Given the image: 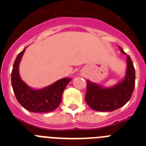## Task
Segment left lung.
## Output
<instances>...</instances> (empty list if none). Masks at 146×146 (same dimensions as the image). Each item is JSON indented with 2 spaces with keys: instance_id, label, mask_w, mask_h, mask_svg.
Instances as JSON below:
<instances>
[{
  "instance_id": "left-lung-1",
  "label": "left lung",
  "mask_w": 146,
  "mask_h": 146,
  "mask_svg": "<svg viewBox=\"0 0 146 146\" xmlns=\"http://www.w3.org/2000/svg\"><path fill=\"white\" fill-rule=\"evenodd\" d=\"M119 50L126 55V71L124 77L114 86L105 87L87 80V92L85 99L91 109L100 112L113 111L123 107L131 98L135 85V70L133 63L123 49Z\"/></svg>"
}]
</instances>
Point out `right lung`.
I'll return each mask as SVG.
<instances>
[{
  "label": "right lung",
  "mask_w": 146,
  "mask_h": 146,
  "mask_svg": "<svg viewBox=\"0 0 146 146\" xmlns=\"http://www.w3.org/2000/svg\"><path fill=\"white\" fill-rule=\"evenodd\" d=\"M25 47L18 54L11 72V86L16 99L23 108L32 113H48L61 102L62 94L72 79L65 77L42 88H33L26 84L20 75V64Z\"/></svg>",
  "instance_id": "right-lung-1"
}]
</instances>
